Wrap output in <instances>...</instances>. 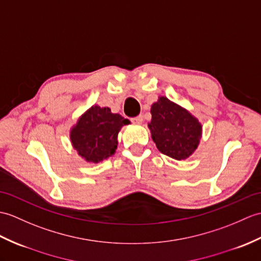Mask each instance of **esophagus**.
<instances>
[{
	"label": "esophagus",
	"mask_w": 261,
	"mask_h": 261,
	"mask_svg": "<svg viewBox=\"0 0 261 261\" xmlns=\"http://www.w3.org/2000/svg\"><path fill=\"white\" fill-rule=\"evenodd\" d=\"M131 121H132L133 123H136V124H141L142 121H143V117L140 114V116H137L135 118H132Z\"/></svg>",
	"instance_id": "esophagus-1"
}]
</instances>
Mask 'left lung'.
<instances>
[{"instance_id":"1","label":"left lung","mask_w":261,"mask_h":261,"mask_svg":"<svg viewBox=\"0 0 261 261\" xmlns=\"http://www.w3.org/2000/svg\"><path fill=\"white\" fill-rule=\"evenodd\" d=\"M149 129L160 152L175 160L191 155L201 138V124L186 109L160 96L151 107Z\"/></svg>"}]
</instances>
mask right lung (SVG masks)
I'll return each instance as SVG.
<instances>
[{"label": "right lung", "instance_id": "right-lung-1", "mask_svg": "<svg viewBox=\"0 0 261 261\" xmlns=\"http://www.w3.org/2000/svg\"><path fill=\"white\" fill-rule=\"evenodd\" d=\"M128 123V119L112 113L109 108L93 106L72 129V144L88 162L98 163L116 152L118 133Z\"/></svg>", "mask_w": 261, "mask_h": 261}]
</instances>
